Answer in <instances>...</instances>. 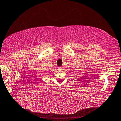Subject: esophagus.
Returning <instances> with one entry per match:
<instances>
[{"instance_id":"34e87169","label":"esophagus","mask_w":121,"mask_h":121,"mask_svg":"<svg viewBox=\"0 0 121 121\" xmlns=\"http://www.w3.org/2000/svg\"><path fill=\"white\" fill-rule=\"evenodd\" d=\"M58 69L59 70H62L63 69V67H59L58 68Z\"/></svg>"}]
</instances>
